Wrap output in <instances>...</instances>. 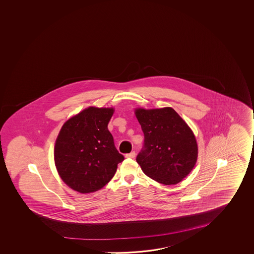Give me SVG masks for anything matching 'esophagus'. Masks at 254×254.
Segmentation results:
<instances>
[{
	"instance_id": "obj_1",
	"label": "esophagus",
	"mask_w": 254,
	"mask_h": 254,
	"mask_svg": "<svg viewBox=\"0 0 254 254\" xmlns=\"http://www.w3.org/2000/svg\"><path fill=\"white\" fill-rule=\"evenodd\" d=\"M135 155H136V153H135L134 151H132V152H130V153L127 154V155H126V157L129 158H133L135 157Z\"/></svg>"
}]
</instances>
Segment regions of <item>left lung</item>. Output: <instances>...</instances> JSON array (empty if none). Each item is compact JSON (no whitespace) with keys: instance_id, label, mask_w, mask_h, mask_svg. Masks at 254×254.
Masks as SVG:
<instances>
[{"instance_id":"1","label":"left lung","mask_w":254,"mask_h":254,"mask_svg":"<svg viewBox=\"0 0 254 254\" xmlns=\"http://www.w3.org/2000/svg\"><path fill=\"white\" fill-rule=\"evenodd\" d=\"M135 116L144 133L142 149L136 157L141 170L161 184L180 183L191 172L197 158L191 129L171 107L136 109Z\"/></svg>"}]
</instances>
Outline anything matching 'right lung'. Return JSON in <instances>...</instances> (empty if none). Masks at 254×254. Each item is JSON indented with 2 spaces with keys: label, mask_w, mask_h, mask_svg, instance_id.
Returning <instances> with one entry per match:
<instances>
[{
  "label": "right lung",
  "mask_w": 254,
  "mask_h": 254,
  "mask_svg": "<svg viewBox=\"0 0 254 254\" xmlns=\"http://www.w3.org/2000/svg\"><path fill=\"white\" fill-rule=\"evenodd\" d=\"M113 113V108L88 107L68 120L59 132L55 164L64 183L75 191L99 190L124 160L108 130Z\"/></svg>",
  "instance_id": "obj_1"
}]
</instances>
